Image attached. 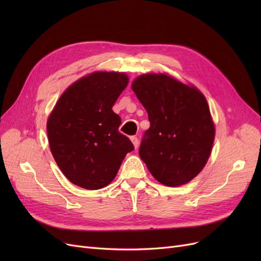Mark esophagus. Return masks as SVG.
Wrapping results in <instances>:
<instances>
[{
  "instance_id": "1",
  "label": "esophagus",
  "mask_w": 261,
  "mask_h": 261,
  "mask_svg": "<svg viewBox=\"0 0 261 261\" xmlns=\"http://www.w3.org/2000/svg\"><path fill=\"white\" fill-rule=\"evenodd\" d=\"M130 140H132V143H133L134 147H135V149H137L138 146H139V140H138V138H137L136 136H132V137H130Z\"/></svg>"
}]
</instances>
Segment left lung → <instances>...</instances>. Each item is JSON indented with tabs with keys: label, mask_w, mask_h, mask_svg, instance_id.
Instances as JSON below:
<instances>
[{
	"label": "left lung",
	"mask_w": 261,
	"mask_h": 261,
	"mask_svg": "<svg viewBox=\"0 0 261 261\" xmlns=\"http://www.w3.org/2000/svg\"><path fill=\"white\" fill-rule=\"evenodd\" d=\"M148 113L139 155L167 186L188 183L206 165L215 140L207 100L195 87L164 74H146L132 84Z\"/></svg>",
	"instance_id": "left-lung-1"
}]
</instances>
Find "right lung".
I'll use <instances>...</instances> for the list:
<instances>
[{
  "label": "right lung",
  "instance_id": "1",
  "mask_svg": "<svg viewBox=\"0 0 261 261\" xmlns=\"http://www.w3.org/2000/svg\"><path fill=\"white\" fill-rule=\"evenodd\" d=\"M127 84L124 73H92L69 86L55 105L46 123L49 145L73 184L90 191L106 187L134 150L112 110Z\"/></svg>",
  "mask_w": 261,
  "mask_h": 261
}]
</instances>
